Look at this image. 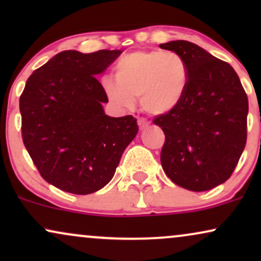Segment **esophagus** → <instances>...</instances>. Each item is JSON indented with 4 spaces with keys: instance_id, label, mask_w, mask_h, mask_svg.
Instances as JSON below:
<instances>
[{
    "instance_id": "1",
    "label": "esophagus",
    "mask_w": 261,
    "mask_h": 261,
    "mask_svg": "<svg viewBox=\"0 0 261 261\" xmlns=\"http://www.w3.org/2000/svg\"><path fill=\"white\" fill-rule=\"evenodd\" d=\"M137 124H139V126H140V130H145L146 127H148V121L146 120V119H139V120H137Z\"/></svg>"
}]
</instances>
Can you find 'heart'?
<instances>
[{"mask_svg":"<svg viewBox=\"0 0 261 261\" xmlns=\"http://www.w3.org/2000/svg\"><path fill=\"white\" fill-rule=\"evenodd\" d=\"M115 80L103 77L101 88L119 109H130L135 98L152 115H163L180 104L187 92L189 70L179 54L162 50L135 51L122 56L114 68Z\"/></svg>","mask_w":261,"mask_h":261,"instance_id":"heart-1","label":"heart"}]
</instances>
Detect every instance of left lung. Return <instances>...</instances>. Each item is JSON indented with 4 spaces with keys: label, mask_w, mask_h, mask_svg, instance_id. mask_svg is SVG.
Listing matches in <instances>:
<instances>
[{
    "label": "left lung",
    "mask_w": 261,
    "mask_h": 261,
    "mask_svg": "<svg viewBox=\"0 0 261 261\" xmlns=\"http://www.w3.org/2000/svg\"><path fill=\"white\" fill-rule=\"evenodd\" d=\"M185 60L189 83L175 109L154 119L166 141L164 173L191 191H206L232 175L247 142L248 97L233 67L187 40L161 44Z\"/></svg>",
    "instance_id": "left-lung-1"
}]
</instances>
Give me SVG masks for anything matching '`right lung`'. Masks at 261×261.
<instances>
[{
  "instance_id": "1",
  "label": "right lung",
  "mask_w": 261,
  "mask_h": 261,
  "mask_svg": "<svg viewBox=\"0 0 261 261\" xmlns=\"http://www.w3.org/2000/svg\"><path fill=\"white\" fill-rule=\"evenodd\" d=\"M121 53L66 50L27 81L19 99L23 142L40 175L60 190L87 195L106 187L137 135L134 116L104 113L108 98L95 79Z\"/></svg>"
}]
</instances>
